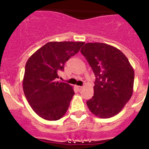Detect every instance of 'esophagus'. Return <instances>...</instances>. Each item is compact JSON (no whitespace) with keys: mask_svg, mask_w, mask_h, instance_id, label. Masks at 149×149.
<instances>
[{"mask_svg":"<svg viewBox=\"0 0 149 149\" xmlns=\"http://www.w3.org/2000/svg\"><path fill=\"white\" fill-rule=\"evenodd\" d=\"M76 88L78 89V90H80L82 89V88H83V87L82 86H79V85H76Z\"/></svg>","mask_w":149,"mask_h":149,"instance_id":"34e87169","label":"esophagus"}]
</instances>
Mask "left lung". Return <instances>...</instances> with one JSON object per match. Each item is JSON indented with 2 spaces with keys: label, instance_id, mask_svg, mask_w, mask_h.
Returning <instances> with one entry per match:
<instances>
[{
  "label": "left lung",
  "instance_id": "obj_1",
  "mask_svg": "<svg viewBox=\"0 0 149 149\" xmlns=\"http://www.w3.org/2000/svg\"><path fill=\"white\" fill-rule=\"evenodd\" d=\"M80 52L96 77L94 95L87 101L89 109L101 118L116 116L132 95V66L120 49L106 43L88 42Z\"/></svg>",
  "mask_w": 149,
  "mask_h": 149
}]
</instances>
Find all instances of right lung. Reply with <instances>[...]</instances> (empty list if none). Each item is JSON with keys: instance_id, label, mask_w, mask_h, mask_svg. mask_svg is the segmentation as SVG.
Here are the masks:
<instances>
[{"instance_id": "add662e5", "label": "right lung", "mask_w": 149, "mask_h": 149, "mask_svg": "<svg viewBox=\"0 0 149 149\" xmlns=\"http://www.w3.org/2000/svg\"><path fill=\"white\" fill-rule=\"evenodd\" d=\"M84 42H49L29 57L25 66L23 90L31 107L42 118L57 120L66 113L74 95L73 87L59 83L58 71L79 52Z\"/></svg>"}]
</instances>
